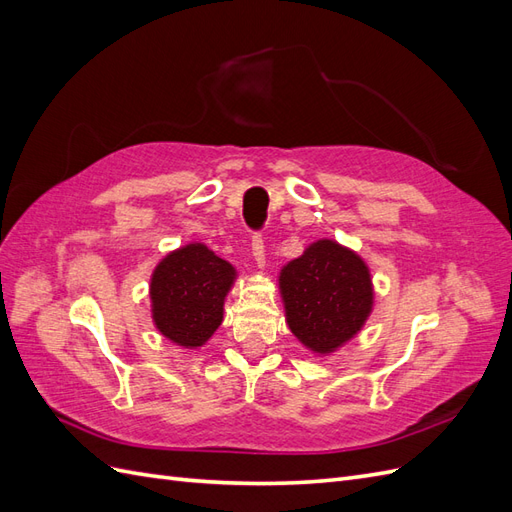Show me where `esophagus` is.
I'll return each mask as SVG.
<instances>
[{
  "label": "esophagus",
  "mask_w": 512,
  "mask_h": 512,
  "mask_svg": "<svg viewBox=\"0 0 512 512\" xmlns=\"http://www.w3.org/2000/svg\"><path fill=\"white\" fill-rule=\"evenodd\" d=\"M252 256L258 269L265 267V241H262V235H258V232L252 237Z\"/></svg>",
  "instance_id": "esophagus-1"
}]
</instances>
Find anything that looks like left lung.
<instances>
[{"label":"left lung","instance_id":"8db88e82","mask_svg":"<svg viewBox=\"0 0 512 512\" xmlns=\"http://www.w3.org/2000/svg\"><path fill=\"white\" fill-rule=\"evenodd\" d=\"M286 322L318 354L342 348L363 329L374 307L365 260L331 239H320L280 271Z\"/></svg>","mask_w":512,"mask_h":512}]
</instances>
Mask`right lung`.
<instances>
[{
	"label": "right lung",
	"mask_w": 512,
	"mask_h": 512,
	"mask_svg": "<svg viewBox=\"0 0 512 512\" xmlns=\"http://www.w3.org/2000/svg\"><path fill=\"white\" fill-rule=\"evenodd\" d=\"M237 280L230 262L203 243L166 254L151 273L149 297L156 329L181 348H198L224 320V299Z\"/></svg>",
	"instance_id": "1"
}]
</instances>
